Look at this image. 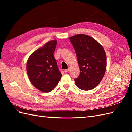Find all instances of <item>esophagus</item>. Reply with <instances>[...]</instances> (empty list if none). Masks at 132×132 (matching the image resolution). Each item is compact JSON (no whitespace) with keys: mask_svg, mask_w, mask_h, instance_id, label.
Listing matches in <instances>:
<instances>
[{"mask_svg":"<svg viewBox=\"0 0 132 132\" xmlns=\"http://www.w3.org/2000/svg\"><path fill=\"white\" fill-rule=\"evenodd\" d=\"M69 70H70V68H68V69L65 70H64V71H65V72H68L69 71Z\"/></svg>","mask_w":132,"mask_h":132,"instance_id":"34e87169","label":"esophagus"}]
</instances>
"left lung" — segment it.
Here are the masks:
<instances>
[{
	"instance_id": "1",
	"label": "left lung",
	"mask_w": 132,
	"mask_h": 132,
	"mask_svg": "<svg viewBox=\"0 0 132 132\" xmlns=\"http://www.w3.org/2000/svg\"><path fill=\"white\" fill-rule=\"evenodd\" d=\"M69 39L74 46L80 71L79 76L74 79L75 84L82 90H91L99 85L105 74V50L97 41L88 35L78 34Z\"/></svg>"
}]
</instances>
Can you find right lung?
Listing matches in <instances>:
<instances>
[{"label":"right lung","instance_id":"1","mask_svg":"<svg viewBox=\"0 0 132 132\" xmlns=\"http://www.w3.org/2000/svg\"><path fill=\"white\" fill-rule=\"evenodd\" d=\"M57 43L56 40L47 42L35 50L27 61V71L30 82L42 92L53 90L62 77L53 55Z\"/></svg>","mask_w":132,"mask_h":132}]
</instances>
